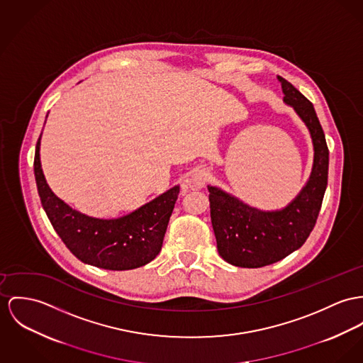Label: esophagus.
I'll return each mask as SVG.
<instances>
[{"instance_id":"obj_1","label":"esophagus","mask_w":363,"mask_h":363,"mask_svg":"<svg viewBox=\"0 0 363 363\" xmlns=\"http://www.w3.org/2000/svg\"><path fill=\"white\" fill-rule=\"evenodd\" d=\"M208 175H210V172H208L207 168H197L184 181L182 189L184 191H194V189L204 186L207 179H208Z\"/></svg>"}]
</instances>
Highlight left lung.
Returning <instances> with one entry per match:
<instances>
[{"mask_svg": "<svg viewBox=\"0 0 363 363\" xmlns=\"http://www.w3.org/2000/svg\"><path fill=\"white\" fill-rule=\"evenodd\" d=\"M283 101L307 124L313 142V167L309 181L286 208L261 211L218 188L208 186L210 217L223 259L235 267L261 268L300 249L312 232L328 186L329 149L313 105L293 85L278 77Z\"/></svg>", "mask_w": 363, "mask_h": 363, "instance_id": "1", "label": "left lung"}]
</instances>
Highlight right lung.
<instances>
[{
    "label": "right lung",
    "instance_id": "add662e5",
    "mask_svg": "<svg viewBox=\"0 0 363 363\" xmlns=\"http://www.w3.org/2000/svg\"><path fill=\"white\" fill-rule=\"evenodd\" d=\"M40 140L34 155V177L41 204L56 233L80 261L111 269L127 271L146 265L162 250L179 186L117 220H99L70 208L50 189L40 163Z\"/></svg>",
    "mask_w": 363,
    "mask_h": 363
}]
</instances>
